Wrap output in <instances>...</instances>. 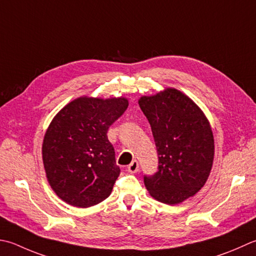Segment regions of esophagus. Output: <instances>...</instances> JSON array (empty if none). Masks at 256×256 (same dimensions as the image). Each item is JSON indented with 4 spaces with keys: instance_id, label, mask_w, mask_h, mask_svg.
Wrapping results in <instances>:
<instances>
[{
    "instance_id": "obj_1",
    "label": "esophagus",
    "mask_w": 256,
    "mask_h": 256,
    "mask_svg": "<svg viewBox=\"0 0 256 256\" xmlns=\"http://www.w3.org/2000/svg\"><path fill=\"white\" fill-rule=\"evenodd\" d=\"M128 171L130 173H136L138 171V161H132L131 164H128Z\"/></svg>"
}]
</instances>
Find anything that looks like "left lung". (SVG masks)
Returning <instances> with one entry per match:
<instances>
[{
  "mask_svg": "<svg viewBox=\"0 0 256 256\" xmlns=\"http://www.w3.org/2000/svg\"><path fill=\"white\" fill-rule=\"evenodd\" d=\"M138 105L151 125L158 154V171L144 176L145 188L158 202L182 203L204 186L211 173V124L192 98L174 88L143 95Z\"/></svg>",
  "mask_w": 256,
  "mask_h": 256,
  "instance_id": "1",
  "label": "left lung"
}]
</instances>
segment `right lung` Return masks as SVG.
<instances>
[{
  "label": "right lung",
  "instance_id": "right-lung-1",
  "mask_svg": "<svg viewBox=\"0 0 256 256\" xmlns=\"http://www.w3.org/2000/svg\"><path fill=\"white\" fill-rule=\"evenodd\" d=\"M128 106L123 96H81L53 118L42 158L50 186L62 201L86 208L110 196L120 168L106 133Z\"/></svg>",
  "mask_w": 256,
  "mask_h": 256
}]
</instances>
